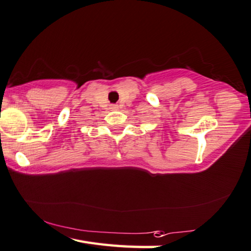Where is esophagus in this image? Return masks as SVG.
Masks as SVG:
<instances>
[{
	"mask_svg": "<svg viewBox=\"0 0 251 251\" xmlns=\"http://www.w3.org/2000/svg\"><path fill=\"white\" fill-rule=\"evenodd\" d=\"M111 108H112V110L115 111V110H117V108H118V105H116V104H113V105H111Z\"/></svg>",
	"mask_w": 251,
	"mask_h": 251,
	"instance_id": "34e87169",
	"label": "esophagus"
}]
</instances>
